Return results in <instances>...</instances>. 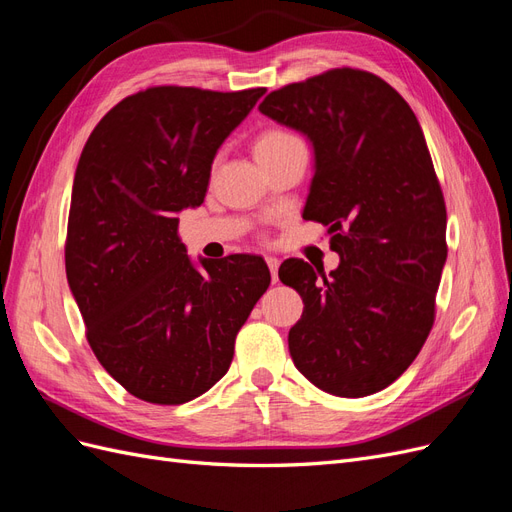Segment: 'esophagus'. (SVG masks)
<instances>
[{
  "label": "esophagus",
  "instance_id": "obj_1",
  "mask_svg": "<svg viewBox=\"0 0 512 512\" xmlns=\"http://www.w3.org/2000/svg\"><path fill=\"white\" fill-rule=\"evenodd\" d=\"M267 265H269V269H271V280H273V284H275V282H277V267H280V260L273 258V256H267Z\"/></svg>",
  "mask_w": 512,
  "mask_h": 512
}]
</instances>
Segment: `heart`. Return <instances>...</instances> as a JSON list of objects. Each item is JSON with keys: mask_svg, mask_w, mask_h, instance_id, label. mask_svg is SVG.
Listing matches in <instances>:
<instances>
[{"mask_svg": "<svg viewBox=\"0 0 512 512\" xmlns=\"http://www.w3.org/2000/svg\"><path fill=\"white\" fill-rule=\"evenodd\" d=\"M303 141L301 138L290 132L288 128L282 126H269V128H262L256 136H254V143H252V151H254V158L262 164L267 166L275 160L284 158L288 151H292L294 147H301Z\"/></svg>", "mask_w": 512, "mask_h": 512, "instance_id": "b5f03b06", "label": "heart"}]
</instances>
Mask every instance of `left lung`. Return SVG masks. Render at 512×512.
I'll return each instance as SVG.
<instances>
[{"mask_svg":"<svg viewBox=\"0 0 512 512\" xmlns=\"http://www.w3.org/2000/svg\"><path fill=\"white\" fill-rule=\"evenodd\" d=\"M260 113L307 134L316 173L303 220L329 226L339 267L288 258L280 280L303 299L288 333L318 389L365 397L395 382L436 320L446 205L410 104L380 76L333 68L275 89Z\"/></svg>","mask_w":512,"mask_h":512,"instance_id":"obj_1","label":"left lung"}]
</instances>
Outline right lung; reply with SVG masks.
I'll use <instances>...</instances> for the list:
<instances>
[{"instance_id":"right-lung-1","label":"right lung","mask_w":512,"mask_h":512,"mask_svg":"<svg viewBox=\"0 0 512 512\" xmlns=\"http://www.w3.org/2000/svg\"><path fill=\"white\" fill-rule=\"evenodd\" d=\"M265 91L147 87L115 104L83 147L68 284L100 365L149 404L179 406L209 391L271 284L267 262L250 254L194 269L177 218L203 203L215 151Z\"/></svg>"}]
</instances>
